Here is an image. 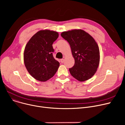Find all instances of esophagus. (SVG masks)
Instances as JSON below:
<instances>
[{"mask_svg": "<svg viewBox=\"0 0 125 125\" xmlns=\"http://www.w3.org/2000/svg\"><path fill=\"white\" fill-rule=\"evenodd\" d=\"M60 61H61V62L62 63H63L64 62V59H61V60H60Z\"/></svg>", "mask_w": 125, "mask_h": 125, "instance_id": "obj_1", "label": "esophagus"}]
</instances>
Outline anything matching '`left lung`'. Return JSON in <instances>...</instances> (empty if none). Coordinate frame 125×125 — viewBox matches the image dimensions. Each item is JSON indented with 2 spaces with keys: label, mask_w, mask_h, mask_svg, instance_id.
<instances>
[{
  "label": "left lung",
  "mask_w": 125,
  "mask_h": 125,
  "mask_svg": "<svg viewBox=\"0 0 125 125\" xmlns=\"http://www.w3.org/2000/svg\"><path fill=\"white\" fill-rule=\"evenodd\" d=\"M71 48L74 59V66L69 68L71 75L80 82L92 77L99 66L100 52L93 37L82 29H73L61 33Z\"/></svg>",
  "instance_id": "1"
}]
</instances>
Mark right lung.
Masks as SVG:
<instances>
[{
	"label": "right lung",
	"instance_id": "obj_1",
	"mask_svg": "<svg viewBox=\"0 0 125 125\" xmlns=\"http://www.w3.org/2000/svg\"><path fill=\"white\" fill-rule=\"evenodd\" d=\"M59 36L57 32L50 30L38 31L26 44L24 52L25 66L35 79L45 82L53 76L60 65L54 59L52 43Z\"/></svg>",
	"mask_w": 125,
	"mask_h": 125
}]
</instances>
